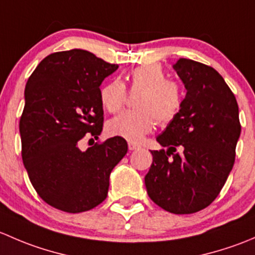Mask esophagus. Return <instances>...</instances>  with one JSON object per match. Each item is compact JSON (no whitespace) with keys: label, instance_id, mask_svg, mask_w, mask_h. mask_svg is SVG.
<instances>
[{"label":"esophagus","instance_id":"obj_1","mask_svg":"<svg viewBox=\"0 0 255 255\" xmlns=\"http://www.w3.org/2000/svg\"><path fill=\"white\" fill-rule=\"evenodd\" d=\"M128 148H129V150H135V149H139L140 146L138 145V144L129 142V143H128Z\"/></svg>","mask_w":255,"mask_h":255}]
</instances>
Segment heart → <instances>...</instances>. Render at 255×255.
I'll use <instances>...</instances> for the list:
<instances>
[{
  "label": "heart",
  "instance_id": "b5f03b06",
  "mask_svg": "<svg viewBox=\"0 0 255 255\" xmlns=\"http://www.w3.org/2000/svg\"><path fill=\"white\" fill-rule=\"evenodd\" d=\"M130 94H139L135 99L137 110L120 113L109 121L107 132L112 137L123 138L128 142H139L155 127L169 125L177 117L182 107V92L179 84L168 80L165 71L156 64L137 66L128 74ZM128 92L125 85L112 80L100 92L104 109L116 113L125 107Z\"/></svg>",
  "mask_w": 255,
  "mask_h": 255
}]
</instances>
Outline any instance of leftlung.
Returning <instances> with one entry per match:
<instances>
[{"label": "left lung", "mask_w": 255, "mask_h": 255, "mask_svg": "<svg viewBox=\"0 0 255 255\" xmlns=\"http://www.w3.org/2000/svg\"><path fill=\"white\" fill-rule=\"evenodd\" d=\"M173 68L186 96L177 117L156 138L169 149L150 151L153 163L144 181L154 204L190 215L210 206L222 190L235 164L241 122L237 100L215 69L191 59H179Z\"/></svg>", "instance_id": "obj_1"}]
</instances>
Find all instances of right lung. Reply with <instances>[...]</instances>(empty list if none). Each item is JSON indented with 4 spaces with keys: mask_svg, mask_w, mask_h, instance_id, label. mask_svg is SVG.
<instances>
[{
    "mask_svg": "<svg viewBox=\"0 0 255 255\" xmlns=\"http://www.w3.org/2000/svg\"><path fill=\"white\" fill-rule=\"evenodd\" d=\"M118 69L82 49L56 51L28 79L19 120L22 159L43 201L79 213L107 197L110 174L127 154L126 139L110 138L86 151L78 143L96 139L104 127L100 85Z\"/></svg>",
    "mask_w": 255,
    "mask_h": 255,
    "instance_id": "right-lung-1",
    "label": "right lung"
}]
</instances>
